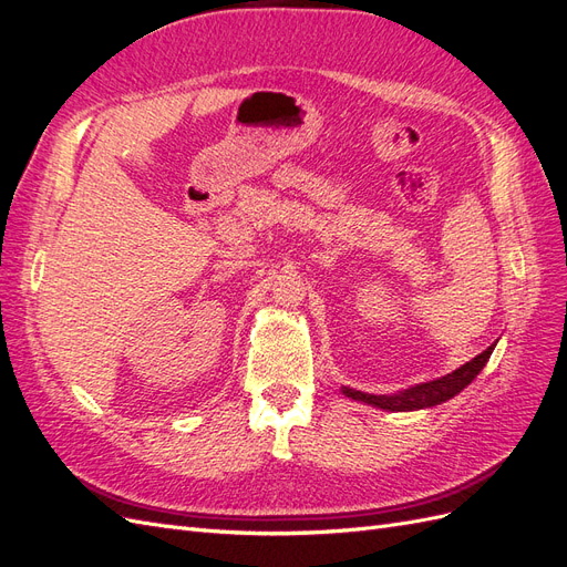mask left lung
I'll use <instances>...</instances> for the list:
<instances>
[{"label":"left lung","instance_id":"obj_1","mask_svg":"<svg viewBox=\"0 0 567 567\" xmlns=\"http://www.w3.org/2000/svg\"><path fill=\"white\" fill-rule=\"evenodd\" d=\"M496 346V342H494ZM494 346H489L485 352H480L477 357H473L471 362H466L463 367H458L456 371L442 375V379L435 381H427V383H419V385H411L406 390H398V392H390V394H371V392H362V390H354L342 385V394L346 398L354 400V402H362L375 409H383V411H419V409H431L435 404L447 402L456 394L471 385L475 381V375L485 369V364L489 362V354L494 350Z\"/></svg>","mask_w":567,"mask_h":567}]
</instances>
